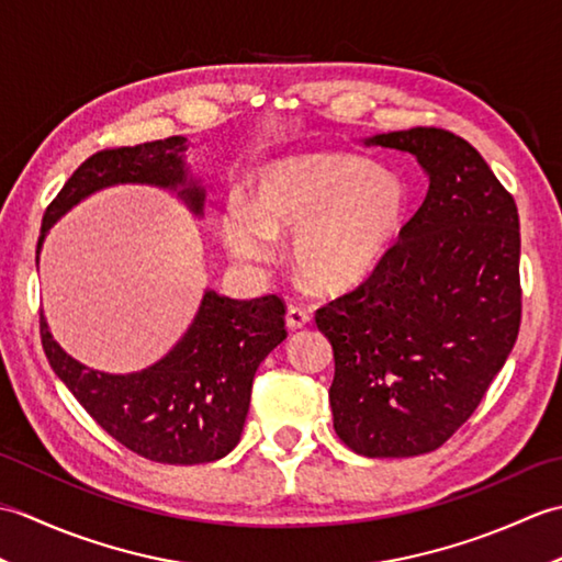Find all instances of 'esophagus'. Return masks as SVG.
Wrapping results in <instances>:
<instances>
[{"mask_svg": "<svg viewBox=\"0 0 562 562\" xmlns=\"http://www.w3.org/2000/svg\"><path fill=\"white\" fill-rule=\"evenodd\" d=\"M284 321H288V326L292 330L304 328L308 321H312V312H308V308L302 306V304H290L288 306V314H284Z\"/></svg>", "mask_w": 562, "mask_h": 562, "instance_id": "1", "label": "esophagus"}]
</instances>
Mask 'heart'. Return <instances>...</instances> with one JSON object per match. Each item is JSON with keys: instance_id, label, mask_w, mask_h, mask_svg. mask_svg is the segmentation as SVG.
Returning <instances> with one entry per match:
<instances>
[{"instance_id": "obj_1", "label": "heart", "mask_w": 562, "mask_h": 562, "mask_svg": "<svg viewBox=\"0 0 562 562\" xmlns=\"http://www.w3.org/2000/svg\"><path fill=\"white\" fill-rule=\"evenodd\" d=\"M405 188L350 154H296L250 181L248 205L226 202L217 229L229 254L266 260L272 241L292 238V262L318 292H342L372 274L396 244Z\"/></svg>"}]
</instances>
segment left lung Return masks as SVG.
<instances>
[{
	"instance_id": "obj_1",
	"label": "left lung",
	"mask_w": 562,
	"mask_h": 562,
	"mask_svg": "<svg viewBox=\"0 0 562 562\" xmlns=\"http://www.w3.org/2000/svg\"><path fill=\"white\" fill-rule=\"evenodd\" d=\"M364 145L415 154L429 190L381 266L316 312L336 357L333 427L362 457H417L469 420L515 348L519 212L449 130L411 127Z\"/></svg>"
}]
</instances>
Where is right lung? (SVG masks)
<instances>
[{
	"label": "right lung",
	"mask_w": 562,
	"mask_h": 562,
	"mask_svg": "<svg viewBox=\"0 0 562 562\" xmlns=\"http://www.w3.org/2000/svg\"><path fill=\"white\" fill-rule=\"evenodd\" d=\"M186 149V137H166L93 154L47 205L38 250L71 205L105 186L181 188L178 195L200 214L205 193L188 181ZM284 338V302L278 294L238 302L207 290L193 326L164 360L135 374H103L71 360L41 314L47 362L81 408L137 457L173 465L217 461L236 447L256 369Z\"/></svg>",
	"instance_id": "1"
}]
</instances>
